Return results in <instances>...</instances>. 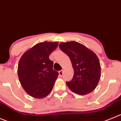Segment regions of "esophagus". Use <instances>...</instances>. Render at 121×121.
<instances>
[{
    "label": "esophagus",
    "mask_w": 121,
    "mask_h": 121,
    "mask_svg": "<svg viewBox=\"0 0 121 121\" xmlns=\"http://www.w3.org/2000/svg\"><path fill=\"white\" fill-rule=\"evenodd\" d=\"M59 75H60V77H62V76H63V70H60V71H59Z\"/></svg>",
    "instance_id": "34e87169"
}]
</instances>
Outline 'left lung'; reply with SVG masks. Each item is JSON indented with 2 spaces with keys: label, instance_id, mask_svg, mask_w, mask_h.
<instances>
[{
  "label": "left lung",
  "instance_id": "8db88e82",
  "mask_svg": "<svg viewBox=\"0 0 121 121\" xmlns=\"http://www.w3.org/2000/svg\"><path fill=\"white\" fill-rule=\"evenodd\" d=\"M59 47L69 56L74 69L72 80L66 82L69 89L80 95L92 92L100 77V62L96 55L76 41L61 43Z\"/></svg>",
  "mask_w": 121,
  "mask_h": 121
}]
</instances>
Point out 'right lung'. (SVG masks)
<instances>
[{
	"instance_id": "add662e5",
	"label": "right lung",
	"mask_w": 121,
	"mask_h": 121,
	"mask_svg": "<svg viewBox=\"0 0 121 121\" xmlns=\"http://www.w3.org/2000/svg\"><path fill=\"white\" fill-rule=\"evenodd\" d=\"M57 42L39 43L26 51L18 63L17 74L25 92L35 98H43L51 92L58 73L52 69L49 57L58 47Z\"/></svg>"
}]
</instances>
